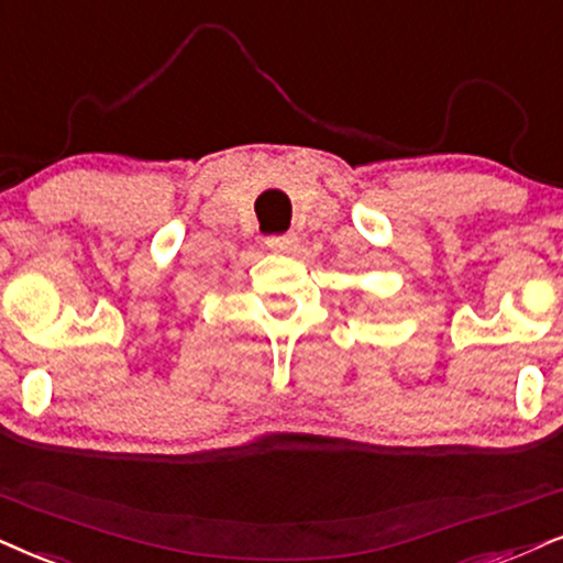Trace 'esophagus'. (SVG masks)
<instances>
[{
	"mask_svg": "<svg viewBox=\"0 0 563 563\" xmlns=\"http://www.w3.org/2000/svg\"><path fill=\"white\" fill-rule=\"evenodd\" d=\"M266 245L271 250H276V253H292V250H297V245H300V238L297 234H271V238H266Z\"/></svg>",
	"mask_w": 563,
	"mask_h": 563,
	"instance_id": "1",
	"label": "esophagus"
}]
</instances>
